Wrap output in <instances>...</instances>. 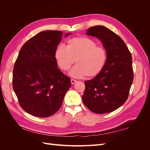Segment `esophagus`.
<instances>
[{
  "instance_id": "obj_1",
  "label": "esophagus",
  "mask_w": 150,
  "mask_h": 150,
  "mask_svg": "<svg viewBox=\"0 0 150 150\" xmlns=\"http://www.w3.org/2000/svg\"><path fill=\"white\" fill-rule=\"evenodd\" d=\"M76 82H77V81L75 80V79H71V83L72 84H75Z\"/></svg>"
}]
</instances>
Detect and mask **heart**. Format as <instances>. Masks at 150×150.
I'll list each match as a JSON object with an SVG mask.
<instances>
[{
  "label": "heart",
  "instance_id": "1",
  "mask_svg": "<svg viewBox=\"0 0 150 150\" xmlns=\"http://www.w3.org/2000/svg\"><path fill=\"white\" fill-rule=\"evenodd\" d=\"M55 58L61 69L69 70L76 62L77 65L70 74L75 78L86 76L94 78L105 67L108 61V52L102 46H97L93 39L86 37H76L67 40L66 48L58 46L55 51Z\"/></svg>",
  "mask_w": 150,
  "mask_h": 150
}]
</instances>
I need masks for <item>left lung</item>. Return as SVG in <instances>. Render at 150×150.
I'll list each match as a JSON object with an SVG mask.
<instances>
[{"instance_id":"obj_1","label":"left lung","mask_w":150,"mask_h":150,"mask_svg":"<svg viewBox=\"0 0 150 150\" xmlns=\"http://www.w3.org/2000/svg\"><path fill=\"white\" fill-rule=\"evenodd\" d=\"M86 34L101 40L108 52V61L100 74L84 82L83 101L93 112H110L128 99L133 81L132 57L122 39L106 27H91Z\"/></svg>"}]
</instances>
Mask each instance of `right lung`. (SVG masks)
<instances>
[{
  "instance_id": "right-lung-1",
  "label": "right lung",
  "mask_w": 150,
  "mask_h": 150,
  "mask_svg": "<svg viewBox=\"0 0 150 150\" xmlns=\"http://www.w3.org/2000/svg\"><path fill=\"white\" fill-rule=\"evenodd\" d=\"M62 34L59 30L36 34L22 46L13 66V91L22 108L33 116L55 114L71 86V79L57 68L55 58Z\"/></svg>"
}]
</instances>
